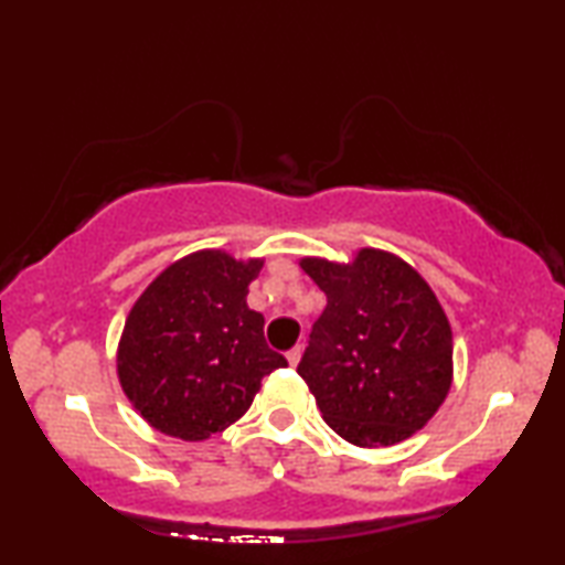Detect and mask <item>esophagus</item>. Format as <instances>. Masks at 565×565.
Instances as JSON below:
<instances>
[{
	"mask_svg": "<svg viewBox=\"0 0 565 565\" xmlns=\"http://www.w3.org/2000/svg\"><path fill=\"white\" fill-rule=\"evenodd\" d=\"M286 359H289L291 366H296V363H299V359H301V347H294V349L286 351Z\"/></svg>",
	"mask_w": 565,
	"mask_h": 565,
	"instance_id": "esophagus-1",
	"label": "esophagus"
}]
</instances>
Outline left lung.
<instances>
[{
  "label": "left lung",
  "mask_w": 565,
  "mask_h": 565,
  "mask_svg": "<svg viewBox=\"0 0 565 565\" xmlns=\"http://www.w3.org/2000/svg\"><path fill=\"white\" fill-rule=\"evenodd\" d=\"M327 294L299 376L349 444L391 446L426 426L451 388V327L428 284L398 256L361 248L353 264L303 259Z\"/></svg>",
  "instance_id": "1"
}]
</instances>
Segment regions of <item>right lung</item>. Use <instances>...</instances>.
Returning <instances> with one entry per match:
<instances>
[{
	"instance_id": "add662e5",
	"label": "right lung",
	"mask_w": 565,
	"mask_h": 565,
	"mask_svg": "<svg viewBox=\"0 0 565 565\" xmlns=\"http://www.w3.org/2000/svg\"><path fill=\"white\" fill-rule=\"evenodd\" d=\"M264 262L196 252L161 271L134 303L119 343V381L157 431L204 441L242 418L262 379L286 359L246 306Z\"/></svg>"
}]
</instances>
